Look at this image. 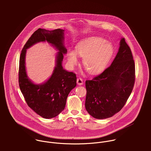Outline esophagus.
<instances>
[{
	"label": "esophagus",
	"instance_id": "obj_1",
	"mask_svg": "<svg viewBox=\"0 0 151 151\" xmlns=\"http://www.w3.org/2000/svg\"><path fill=\"white\" fill-rule=\"evenodd\" d=\"M76 82H77L78 85H82L83 83V80H82V79L81 78H78L77 79V80H76Z\"/></svg>",
	"mask_w": 151,
	"mask_h": 151
}]
</instances>
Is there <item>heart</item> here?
Here are the masks:
<instances>
[{"label": "heart", "instance_id": "heart-1", "mask_svg": "<svg viewBox=\"0 0 151 151\" xmlns=\"http://www.w3.org/2000/svg\"><path fill=\"white\" fill-rule=\"evenodd\" d=\"M75 51L68 52V62L73 67L78 62L77 54L83 58V65L88 73L96 75L108 65L114 54L111 43L99 37H91L80 41Z\"/></svg>", "mask_w": 151, "mask_h": 151}]
</instances>
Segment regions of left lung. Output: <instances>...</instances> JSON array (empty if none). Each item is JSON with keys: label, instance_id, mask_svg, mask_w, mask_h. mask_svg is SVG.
Masks as SVG:
<instances>
[{"label": "left lung", "instance_id": "left-lung-1", "mask_svg": "<svg viewBox=\"0 0 151 151\" xmlns=\"http://www.w3.org/2000/svg\"><path fill=\"white\" fill-rule=\"evenodd\" d=\"M135 64L125 39L111 65L101 74L85 81V108L96 119L110 118L119 112L133 89Z\"/></svg>", "mask_w": 151, "mask_h": 151}]
</instances>
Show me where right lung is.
Masks as SVG:
<instances>
[{"mask_svg": "<svg viewBox=\"0 0 151 151\" xmlns=\"http://www.w3.org/2000/svg\"><path fill=\"white\" fill-rule=\"evenodd\" d=\"M45 41L59 51L56 66L47 81L35 84L27 75L25 66L26 50L37 42ZM63 44L64 30L58 29L50 31L38 29L27 41L20 54L18 82L21 91L30 108L46 119L54 118L64 110L69 93L76 85V74L64 70L62 67L63 54L67 52Z\"/></svg>", "mask_w": 151, "mask_h": 151, "instance_id": "add662e5", "label": "right lung"}]
</instances>
